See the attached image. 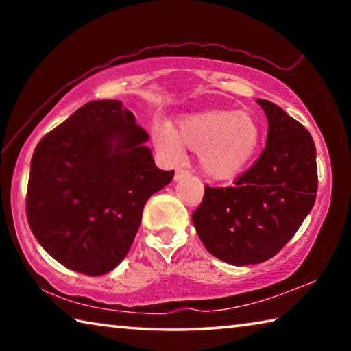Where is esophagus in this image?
Returning a JSON list of instances; mask_svg holds the SVG:
<instances>
[{"label":"esophagus","instance_id":"1","mask_svg":"<svg viewBox=\"0 0 351 351\" xmlns=\"http://www.w3.org/2000/svg\"><path fill=\"white\" fill-rule=\"evenodd\" d=\"M190 173L187 170H182V169H178L176 173H175V181H181L184 178H187Z\"/></svg>","mask_w":351,"mask_h":351}]
</instances>
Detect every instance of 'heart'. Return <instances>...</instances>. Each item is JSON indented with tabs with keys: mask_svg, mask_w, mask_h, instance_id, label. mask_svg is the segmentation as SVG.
I'll return each instance as SVG.
<instances>
[{
	"mask_svg": "<svg viewBox=\"0 0 351 351\" xmlns=\"http://www.w3.org/2000/svg\"><path fill=\"white\" fill-rule=\"evenodd\" d=\"M261 130L249 112L207 110L181 119L178 128L161 125L154 144L169 158H180L184 147L198 152L199 165L213 180H230L245 170L257 153Z\"/></svg>",
	"mask_w": 351,
	"mask_h": 351,
	"instance_id": "1",
	"label": "heart"
}]
</instances>
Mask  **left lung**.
<instances>
[{"instance_id": "left-lung-1", "label": "left lung", "mask_w": 351, "mask_h": 351, "mask_svg": "<svg viewBox=\"0 0 351 351\" xmlns=\"http://www.w3.org/2000/svg\"><path fill=\"white\" fill-rule=\"evenodd\" d=\"M266 147L234 187L204 189L192 219L204 247L235 266L269 260L293 239L317 193L316 145L308 130L269 100Z\"/></svg>"}]
</instances>
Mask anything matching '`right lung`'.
<instances>
[{
    "label": "right lung",
    "instance_id": "obj_1",
    "mask_svg": "<svg viewBox=\"0 0 351 351\" xmlns=\"http://www.w3.org/2000/svg\"><path fill=\"white\" fill-rule=\"evenodd\" d=\"M121 100H94L35 147L26 215L41 247L66 268L102 276L125 258L147 199L173 180Z\"/></svg>",
    "mask_w": 351,
    "mask_h": 351
}]
</instances>
